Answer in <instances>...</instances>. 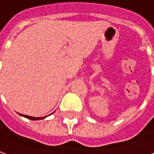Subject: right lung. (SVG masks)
I'll list each match as a JSON object with an SVG mask.
<instances>
[{"label":"right lung","instance_id":"right-lung-1","mask_svg":"<svg viewBox=\"0 0 154 154\" xmlns=\"http://www.w3.org/2000/svg\"><path fill=\"white\" fill-rule=\"evenodd\" d=\"M20 115H22L24 117L27 118V119H31V120H39V119H44L45 117H41V118H34V117H30V116H27V115H24V114H20Z\"/></svg>","mask_w":154,"mask_h":154}]
</instances>
